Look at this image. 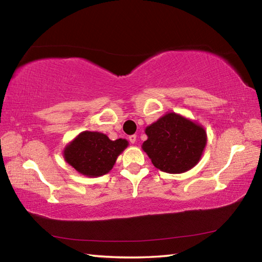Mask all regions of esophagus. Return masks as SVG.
I'll list each match as a JSON object with an SVG mask.
<instances>
[{"label":"esophagus","instance_id":"obj_1","mask_svg":"<svg viewBox=\"0 0 262 262\" xmlns=\"http://www.w3.org/2000/svg\"><path fill=\"white\" fill-rule=\"evenodd\" d=\"M128 140H129V142L132 144H134L136 142V135H130L129 137H128Z\"/></svg>","mask_w":262,"mask_h":262}]
</instances>
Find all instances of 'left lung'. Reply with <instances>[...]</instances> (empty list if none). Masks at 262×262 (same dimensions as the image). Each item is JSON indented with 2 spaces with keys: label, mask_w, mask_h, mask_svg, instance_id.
I'll return each mask as SVG.
<instances>
[{
  "label": "left lung",
  "mask_w": 262,
  "mask_h": 262,
  "mask_svg": "<svg viewBox=\"0 0 262 262\" xmlns=\"http://www.w3.org/2000/svg\"><path fill=\"white\" fill-rule=\"evenodd\" d=\"M143 151L155 167L166 173H184L200 162L207 144L201 125L174 112H167L145 128Z\"/></svg>",
  "instance_id": "left-lung-1"
}]
</instances>
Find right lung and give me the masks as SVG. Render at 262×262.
Here are the masks:
<instances>
[{"label":"right lung","mask_w":262,"mask_h":262,"mask_svg":"<svg viewBox=\"0 0 262 262\" xmlns=\"http://www.w3.org/2000/svg\"><path fill=\"white\" fill-rule=\"evenodd\" d=\"M128 147V141H112L99 132H82L63 149V158L78 173L100 177L112 170L117 158Z\"/></svg>","instance_id":"add662e5"}]
</instances>
